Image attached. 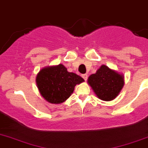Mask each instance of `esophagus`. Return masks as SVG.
<instances>
[{"label": "esophagus", "instance_id": "34e87169", "mask_svg": "<svg viewBox=\"0 0 148 148\" xmlns=\"http://www.w3.org/2000/svg\"><path fill=\"white\" fill-rule=\"evenodd\" d=\"M82 78L84 79V80H87V77H88V76H87V74H82Z\"/></svg>", "mask_w": 148, "mask_h": 148}]
</instances>
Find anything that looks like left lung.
<instances>
[{
    "instance_id": "1",
    "label": "left lung",
    "mask_w": 148,
    "mask_h": 148,
    "mask_svg": "<svg viewBox=\"0 0 148 148\" xmlns=\"http://www.w3.org/2000/svg\"><path fill=\"white\" fill-rule=\"evenodd\" d=\"M88 83L100 100L110 101L118 95L124 82L122 75L102 65L95 74L89 77Z\"/></svg>"
}]
</instances>
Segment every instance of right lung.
Wrapping results in <instances>:
<instances>
[{
	"instance_id": "add662e5",
	"label": "right lung",
	"mask_w": 148,
	"mask_h": 148,
	"mask_svg": "<svg viewBox=\"0 0 148 148\" xmlns=\"http://www.w3.org/2000/svg\"><path fill=\"white\" fill-rule=\"evenodd\" d=\"M84 79L69 72L62 64L42 69L38 73L36 82L40 92L48 102L54 104L63 103L70 97L77 84Z\"/></svg>"
}]
</instances>
